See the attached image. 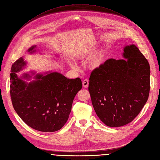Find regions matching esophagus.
<instances>
[{
    "label": "esophagus",
    "instance_id": "34e87169",
    "mask_svg": "<svg viewBox=\"0 0 160 160\" xmlns=\"http://www.w3.org/2000/svg\"><path fill=\"white\" fill-rule=\"evenodd\" d=\"M82 84H83V87L84 88H88V85H89V80L88 79H85L83 80L82 82Z\"/></svg>",
    "mask_w": 160,
    "mask_h": 160
}]
</instances>
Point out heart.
<instances>
[{"label":"heart","mask_w":160,"mask_h":160,"mask_svg":"<svg viewBox=\"0 0 160 160\" xmlns=\"http://www.w3.org/2000/svg\"><path fill=\"white\" fill-rule=\"evenodd\" d=\"M95 51V47L94 46H89L88 47L86 48H85V50L83 52L82 56H86L88 55H89L92 53L93 52ZM103 58H104V55L103 53L102 52L99 53L97 54L96 56L91 61V65L94 68H97V67H99L102 63V61H103ZM71 65L74 68H77V65H76L74 63H71Z\"/></svg>","instance_id":"b5f03b06"}]
</instances>
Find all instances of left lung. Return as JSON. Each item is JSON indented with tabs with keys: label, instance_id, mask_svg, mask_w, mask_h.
I'll use <instances>...</instances> for the list:
<instances>
[{
	"label": "left lung",
	"instance_id": "1",
	"mask_svg": "<svg viewBox=\"0 0 160 160\" xmlns=\"http://www.w3.org/2000/svg\"><path fill=\"white\" fill-rule=\"evenodd\" d=\"M124 59H109L95 68L89 77V92L99 119L109 127L133 121L147 102L150 68L134 44L123 48Z\"/></svg>",
	"mask_w": 160,
	"mask_h": 160
}]
</instances>
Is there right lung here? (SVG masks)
<instances>
[{
    "mask_svg": "<svg viewBox=\"0 0 160 160\" xmlns=\"http://www.w3.org/2000/svg\"><path fill=\"white\" fill-rule=\"evenodd\" d=\"M36 46L31 47L28 52L34 53ZM25 65L20 58L12 66L10 93L13 108L34 129L42 132L61 129L68 120L75 95L82 88L80 78L69 79L59 72H48L36 74V80L27 83L22 79L30 80L31 76L27 73L19 78L16 74Z\"/></svg>",
    "mask_w": 160,
    "mask_h": 160,
    "instance_id": "1",
    "label": "right lung"
}]
</instances>
